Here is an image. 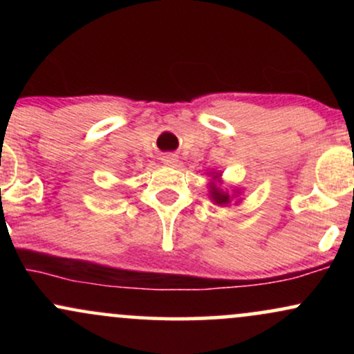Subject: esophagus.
I'll use <instances>...</instances> for the list:
<instances>
[{
  "label": "esophagus",
  "instance_id": "1",
  "mask_svg": "<svg viewBox=\"0 0 354 354\" xmlns=\"http://www.w3.org/2000/svg\"><path fill=\"white\" fill-rule=\"evenodd\" d=\"M163 163L168 165V166H174L178 163V156H176V154H165Z\"/></svg>",
  "mask_w": 354,
  "mask_h": 354
}]
</instances>
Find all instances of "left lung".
<instances>
[{"label": "left lung", "mask_w": 354, "mask_h": 354, "mask_svg": "<svg viewBox=\"0 0 354 354\" xmlns=\"http://www.w3.org/2000/svg\"><path fill=\"white\" fill-rule=\"evenodd\" d=\"M211 180H209V200L214 203V205L218 206H228L231 201H233V198H236L238 194H241V191L239 189H233V194H230L228 189L221 188L223 185V180H221V173H216V171H211L209 173ZM239 203V201H236ZM234 203V205H236Z\"/></svg>", "instance_id": "1"}]
</instances>
